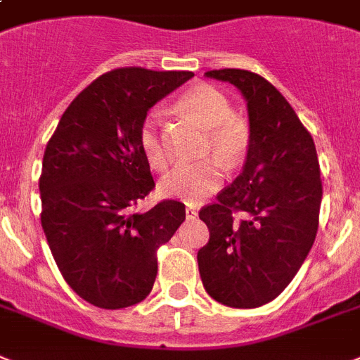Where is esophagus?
<instances>
[{
  "label": "esophagus",
  "mask_w": 360,
  "mask_h": 360,
  "mask_svg": "<svg viewBox=\"0 0 360 360\" xmlns=\"http://www.w3.org/2000/svg\"><path fill=\"white\" fill-rule=\"evenodd\" d=\"M185 212H186V218H188V220H194L195 216H198V210H195L192 205H186Z\"/></svg>",
  "instance_id": "obj_1"
}]
</instances>
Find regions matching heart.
<instances>
[{
	"instance_id": "b5f03b06",
	"label": "heart",
	"mask_w": 360,
	"mask_h": 360,
	"mask_svg": "<svg viewBox=\"0 0 360 360\" xmlns=\"http://www.w3.org/2000/svg\"><path fill=\"white\" fill-rule=\"evenodd\" d=\"M177 107L207 129L203 148L207 155L220 160L229 170L240 165L250 150V127L240 116H236L233 103L220 89L207 83L195 84L181 96ZM139 146L153 170H166L170 159L155 112L148 114L140 124ZM217 161L205 159L195 165L174 168L160 183L162 194L186 203L201 201L212 194L224 181V172Z\"/></svg>"
}]
</instances>
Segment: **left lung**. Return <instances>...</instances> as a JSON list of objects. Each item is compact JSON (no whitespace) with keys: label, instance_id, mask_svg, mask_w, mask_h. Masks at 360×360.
Returning <instances> with one entry per match:
<instances>
[{"label":"left lung","instance_id":"8db88e82","mask_svg":"<svg viewBox=\"0 0 360 360\" xmlns=\"http://www.w3.org/2000/svg\"><path fill=\"white\" fill-rule=\"evenodd\" d=\"M205 75L246 98L250 150L242 174L200 210L209 227L200 276L216 302L255 309L285 290L314 244L323 188L316 146L270 81L236 68ZM238 212L245 218L235 222Z\"/></svg>","mask_w":360,"mask_h":360}]
</instances>
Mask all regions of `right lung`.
Returning a JSON list of instances; mask_svg holds the SVG:
<instances>
[{
  "label": "right lung",
  "mask_w": 360,
  "mask_h": 360,
  "mask_svg": "<svg viewBox=\"0 0 360 360\" xmlns=\"http://www.w3.org/2000/svg\"><path fill=\"white\" fill-rule=\"evenodd\" d=\"M194 77L129 66L94 79L64 110L44 151L40 221L70 288L99 309L140 303L153 288L157 251L185 221V205L134 207L155 188L139 127L160 98Z\"/></svg>",
  "instance_id": "1"
}]
</instances>
